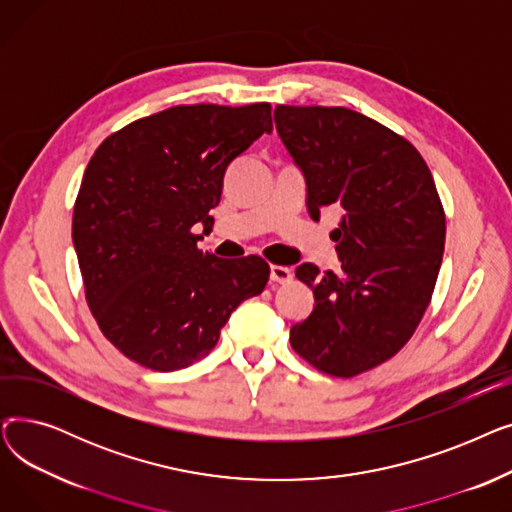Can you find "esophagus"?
I'll return each instance as SVG.
<instances>
[{"instance_id": "1", "label": "esophagus", "mask_w": 512, "mask_h": 512, "mask_svg": "<svg viewBox=\"0 0 512 512\" xmlns=\"http://www.w3.org/2000/svg\"><path fill=\"white\" fill-rule=\"evenodd\" d=\"M270 280L276 284H288L292 280V270L284 265H272L270 267Z\"/></svg>"}]
</instances>
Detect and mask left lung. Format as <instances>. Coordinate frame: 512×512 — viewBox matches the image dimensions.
<instances>
[{
    "label": "left lung",
    "instance_id": "8db88e82",
    "mask_svg": "<svg viewBox=\"0 0 512 512\" xmlns=\"http://www.w3.org/2000/svg\"><path fill=\"white\" fill-rule=\"evenodd\" d=\"M276 130L307 184V211H342L332 232L342 270L297 267L315 297L290 328L305 361L353 378L409 342L432 299L446 218L419 151L396 132L346 107L276 105Z\"/></svg>",
    "mask_w": 512,
    "mask_h": 512
}]
</instances>
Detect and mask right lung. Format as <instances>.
<instances>
[{
	"instance_id": "1",
	"label": "right lung",
	"mask_w": 512,
	"mask_h": 512,
	"mask_svg": "<svg viewBox=\"0 0 512 512\" xmlns=\"http://www.w3.org/2000/svg\"><path fill=\"white\" fill-rule=\"evenodd\" d=\"M263 132L272 105L197 103L130 122L93 153L74 203L72 242L103 336L153 371L205 357L232 311L263 292L261 257L197 249L226 168Z\"/></svg>"
}]
</instances>
